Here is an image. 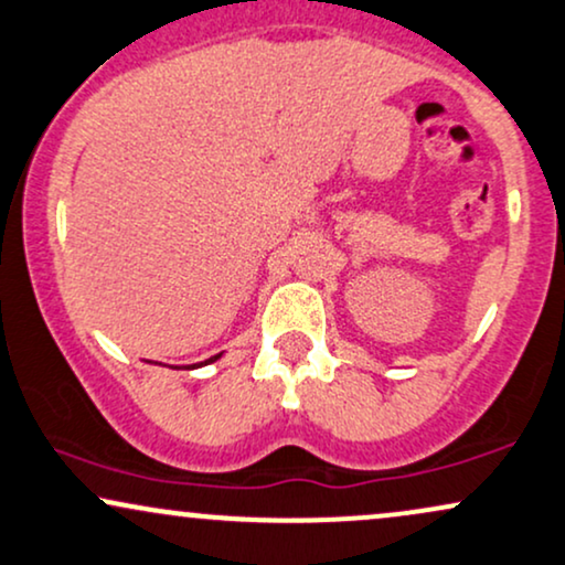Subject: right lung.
Segmentation results:
<instances>
[{
    "mask_svg": "<svg viewBox=\"0 0 565 565\" xmlns=\"http://www.w3.org/2000/svg\"><path fill=\"white\" fill-rule=\"evenodd\" d=\"M217 358H221V355H213V358H210V360H205V363H215V360H217Z\"/></svg>",
    "mask_w": 565,
    "mask_h": 565,
    "instance_id": "right-lung-1",
    "label": "right lung"
}]
</instances>
